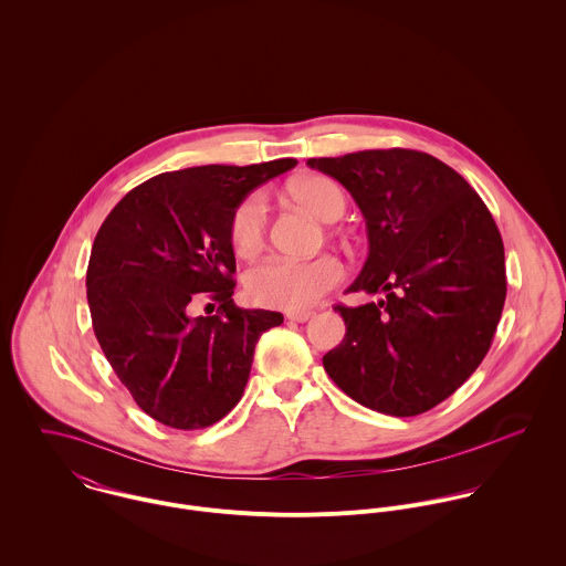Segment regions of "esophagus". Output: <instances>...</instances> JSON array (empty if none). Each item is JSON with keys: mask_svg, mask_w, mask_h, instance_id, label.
<instances>
[{"mask_svg": "<svg viewBox=\"0 0 566 566\" xmlns=\"http://www.w3.org/2000/svg\"><path fill=\"white\" fill-rule=\"evenodd\" d=\"M312 316V312H287V321L292 323H307Z\"/></svg>", "mask_w": 566, "mask_h": 566, "instance_id": "obj_1", "label": "esophagus"}]
</instances>
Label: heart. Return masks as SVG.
I'll return each mask as SVG.
<instances>
[{"label": "heart", "instance_id": "1", "mask_svg": "<svg viewBox=\"0 0 566 566\" xmlns=\"http://www.w3.org/2000/svg\"><path fill=\"white\" fill-rule=\"evenodd\" d=\"M294 202L312 211L323 222H335L346 209L342 187L321 174L303 176L290 185ZM268 200L263 191H252L231 216V243L240 256H254L268 235ZM344 276L335 256H316L307 261L268 259L245 274L248 296L265 307L303 312L314 307Z\"/></svg>", "mask_w": 566, "mask_h": 566}]
</instances>
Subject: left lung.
Masks as SVG:
<instances>
[{"instance_id":"8db88e82","label":"left lung","mask_w":566,"mask_h":566,"mask_svg":"<svg viewBox=\"0 0 566 566\" xmlns=\"http://www.w3.org/2000/svg\"><path fill=\"white\" fill-rule=\"evenodd\" d=\"M310 167L357 202L368 256L337 305L346 335L323 357L353 401L416 416L451 397L482 364L505 303V254L484 200L449 165L416 150H364Z\"/></svg>"}]
</instances>
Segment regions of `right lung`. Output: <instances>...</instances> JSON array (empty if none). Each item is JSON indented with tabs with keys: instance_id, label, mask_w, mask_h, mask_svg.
<instances>
[{
	"instance_id": "obj_1",
	"label": "right lung",
	"mask_w": 566,
	"mask_h": 566,
	"mask_svg": "<svg viewBox=\"0 0 566 566\" xmlns=\"http://www.w3.org/2000/svg\"><path fill=\"white\" fill-rule=\"evenodd\" d=\"M296 159L165 171L102 222L86 268L95 337L137 405L167 427L202 429L242 399L254 346L279 312L233 303L231 216ZM221 307L191 317L196 302Z\"/></svg>"
}]
</instances>
